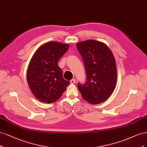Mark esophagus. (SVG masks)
<instances>
[{"instance_id":"obj_1","label":"esophagus","mask_w":147,"mask_h":147,"mask_svg":"<svg viewBox=\"0 0 147 147\" xmlns=\"http://www.w3.org/2000/svg\"><path fill=\"white\" fill-rule=\"evenodd\" d=\"M70 83L71 84H74L75 83V79H72L71 80H70Z\"/></svg>"}]
</instances>
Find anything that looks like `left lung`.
I'll return each mask as SVG.
<instances>
[{"mask_svg":"<svg viewBox=\"0 0 147 147\" xmlns=\"http://www.w3.org/2000/svg\"><path fill=\"white\" fill-rule=\"evenodd\" d=\"M86 73L84 84H78L83 98L93 105L106 101L115 89L117 67L109 48L101 42L89 40L76 44Z\"/></svg>","mask_w":147,"mask_h":147,"instance_id":"8db88e82","label":"left lung"}]
</instances>
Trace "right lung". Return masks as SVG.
I'll return each mask as SVG.
<instances>
[{"label":"right lung","instance_id":"obj_1","mask_svg":"<svg viewBox=\"0 0 147 147\" xmlns=\"http://www.w3.org/2000/svg\"><path fill=\"white\" fill-rule=\"evenodd\" d=\"M69 45L50 41L42 45L32 57L28 67L29 86L40 101L52 103L61 97L69 81L63 78L58 61L67 52Z\"/></svg>","mask_w":147,"mask_h":147}]
</instances>
